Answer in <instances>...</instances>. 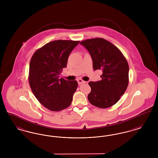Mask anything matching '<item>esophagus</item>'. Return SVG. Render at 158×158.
Instances as JSON below:
<instances>
[{
  "label": "esophagus",
  "instance_id": "34e87169",
  "mask_svg": "<svg viewBox=\"0 0 158 158\" xmlns=\"http://www.w3.org/2000/svg\"><path fill=\"white\" fill-rule=\"evenodd\" d=\"M77 82H78V84H79V85H82V84H83V83H86L85 81H83L82 79H77Z\"/></svg>",
  "mask_w": 158,
  "mask_h": 158
}]
</instances>
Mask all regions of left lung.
Masks as SVG:
<instances>
[{
	"label": "left lung",
	"instance_id": "1",
	"mask_svg": "<svg viewBox=\"0 0 158 158\" xmlns=\"http://www.w3.org/2000/svg\"><path fill=\"white\" fill-rule=\"evenodd\" d=\"M80 44L90 53L94 70L102 71L101 81L89 82V102L101 108L115 104L128 85L129 67L126 57L115 45L102 38L85 40Z\"/></svg>",
	"mask_w": 158,
	"mask_h": 158
}]
</instances>
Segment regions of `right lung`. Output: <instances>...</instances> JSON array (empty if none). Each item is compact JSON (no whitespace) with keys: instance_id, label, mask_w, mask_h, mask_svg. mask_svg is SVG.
Wrapping results in <instances>:
<instances>
[{"instance_id":"right-lung-1","label":"right lung","mask_w":158,"mask_h":158,"mask_svg":"<svg viewBox=\"0 0 158 158\" xmlns=\"http://www.w3.org/2000/svg\"><path fill=\"white\" fill-rule=\"evenodd\" d=\"M79 41L56 40L38 49L30 63L28 81L38 101L53 111L69 106L78 84L59 78L68 57Z\"/></svg>"}]
</instances>
